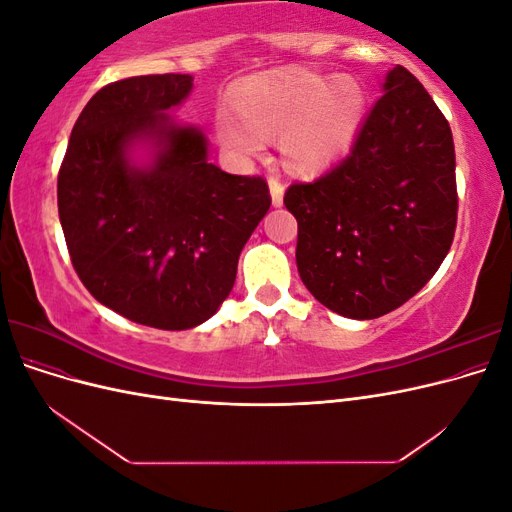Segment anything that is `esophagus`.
<instances>
[{
    "label": "esophagus",
    "mask_w": 512,
    "mask_h": 512,
    "mask_svg": "<svg viewBox=\"0 0 512 512\" xmlns=\"http://www.w3.org/2000/svg\"><path fill=\"white\" fill-rule=\"evenodd\" d=\"M269 190H271L273 207H282V203H284V183L280 179H269Z\"/></svg>",
    "instance_id": "34e87169"
}]
</instances>
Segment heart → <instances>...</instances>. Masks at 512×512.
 Returning <instances> with one entry per match:
<instances>
[{
    "label": "heart",
    "instance_id": "1",
    "mask_svg": "<svg viewBox=\"0 0 512 512\" xmlns=\"http://www.w3.org/2000/svg\"><path fill=\"white\" fill-rule=\"evenodd\" d=\"M235 117L215 119L218 141L241 160L258 158L265 138L292 173H318L344 153L365 115V94L352 79L284 70L256 74L230 91Z\"/></svg>",
    "mask_w": 512,
    "mask_h": 512
}]
</instances>
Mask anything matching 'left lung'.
Instances as JSON below:
<instances>
[{
  "mask_svg": "<svg viewBox=\"0 0 512 512\" xmlns=\"http://www.w3.org/2000/svg\"><path fill=\"white\" fill-rule=\"evenodd\" d=\"M346 160L312 183H292L297 267L331 312L371 320L421 290L457 226L451 126L404 66L389 70Z\"/></svg>",
  "mask_w": 512,
  "mask_h": 512,
  "instance_id": "obj_1",
  "label": "left lung"
}]
</instances>
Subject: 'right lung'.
<instances>
[{
  "label": "right lung",
  "mask_w": 512,
  "mask_h": 512,
  "mask_svg": "<svg viewBox=\"0 0 512 512\" xmlns=\"http://www.w3.org/2000/svg\"><path fill=\"white\" fill-rule=\"evenodd\" d=\"M192 81L149 74L102 87L76 119L57 177L59 222L85 288L164 331L218 312L271 207L265 179L224 173L209 162L205 134L166 115ZM136 144L154 149L147 165L133 164Z\"/></svg>",
  "instance_id": "right-lung-1"
}]
</instances>
